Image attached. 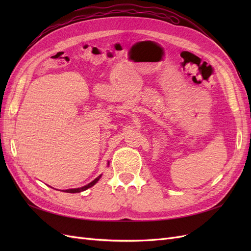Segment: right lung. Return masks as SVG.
<instances>
[{"instance_id":"1","label":"right lung","mask_w":251,"mask_h":251,"mask_svg":"<svg viewBox=\"0 0 251 251\" xmlns=\"http://www.w3.org/2000/svg\"><path fill=\"white\" fill-rule=\"evenodd\" d=\"M108 164H109V162H108ZM100 177H101V175H100V176H98L96 179H94L92 182H90L89 184H87V185H85V186H82V187H78V188H71V189H66V191H63V192H65V193H70V194H75V193H80V192H83V191H86V189H88V188H90V187H92L93 185H95V184L97 183V181L100 179Z\"/></svg>"}]
</instances>
